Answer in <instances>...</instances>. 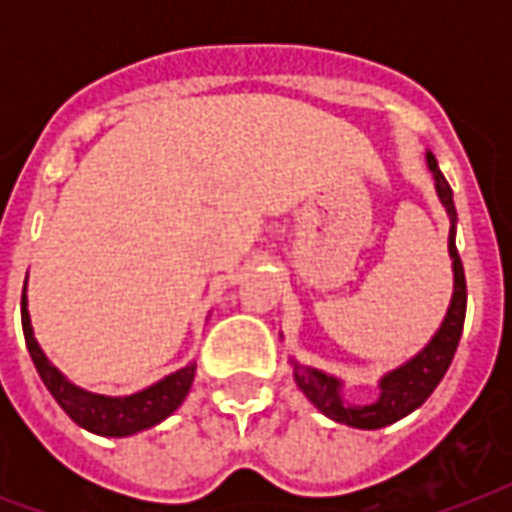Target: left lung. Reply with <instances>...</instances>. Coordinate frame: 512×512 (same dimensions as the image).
Returning <instances> with one entry per match:
<instances>
[{"label":"left lung","instance_id":"left-lung-1","mask_svg":"<svg viewBox=\"0 0 512 512\" xmlns=\"http://www.w3.org/2000/svg\"><path fill=\"white\" fill-rule=\"evenodd\" d=\"M425 162H428V170L433 172V180H436L438 201H441V207L449 215V257H452L454 271L452 303L446 308V316L441 321V327L436 329V335L430 337L428 345L420 353H414L412 358H406L404 364H398L396 369L382 374L380 382H377L380 396L374 398L372 404H350L342 396L340 377L300 364L297 358L289 356L297 388L303 390L305 398L321 414H327L329 420L350 425V428H385V425L404 420L406 414H412L414 409H420L428 401L430 393L436 390L438 382L444 380L446 369L452 364L454 350L460 345L465 308H468V287H465V271H462V260L457 255V244H454V236H457V209H454L452 188H449L446 177L438 170L436 156L428 151Z\"/></svg>","mask_w":512,"mask_h":512}]
</instances>
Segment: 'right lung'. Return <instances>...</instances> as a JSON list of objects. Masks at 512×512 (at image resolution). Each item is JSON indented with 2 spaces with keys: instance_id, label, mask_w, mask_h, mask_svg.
Returning <instances> with one entry per match:
<instances>
[{
  "instance_id": "1",
  "label": "right lung",
  "mask_w": 512,
  "mask_h": 512,
  "mask_svg": "<svg viewBox=\"0 0 512 512\" xmlns=\"http://www.w3.org/2000/svg\"><path fill=\"white\" fill-rule=\"evenodd\" d=\"M28 284V276H26ZM20 319H23V337H26V348L31 353L36 372L58 401L60 409L79 425V428L90 430L95 436L108 438H124L135 436L140 430H148L167 420L177 406L183 404L188 390L193 385V374H196V361L185 364L183 369L167 374L164 380L148 385V388L130 393V396H100L90 390L79 388L68 380L66 374L60 372L58 366L52 364L50 358L44 356L42 345L36 342L34 327H31V316H28V297L23 287V300H20Z\"/></svg>"
}]
</instances>
